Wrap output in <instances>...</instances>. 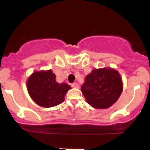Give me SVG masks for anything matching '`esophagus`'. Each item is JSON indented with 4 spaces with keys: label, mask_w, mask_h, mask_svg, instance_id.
Returning a JSON list of instances; mask_svg holds the SVG:
<instances>
[{
    "label": "esophagus",
    "mask_w": 150,
    "mask_h": 150,
    "mask_svg": "<svg viewBox=\"0 0 150 150\" xmlns=\"http://www.w3.org/2000/svg\"><path fill=\"white\" fill-rule=\"evenodd\" d=\"M72 87H74V88H78L79 87V84H78V83H73V84H72Z\"/></svg>",
    "instance_id": "esophagus-1"
}]
</instances>
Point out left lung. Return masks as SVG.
<instances>
[{
	"label": "left lung",
	"mask_w": 150,
	"mask_h": 150,
	"mask_svg": "<svg viewBox=\"0 0 150 150\" xmlns=\"http://www.w3.org/2000/svg\"><path fill=\"white\" fill-rule=\"evenodd\" d=\"M122 89L120 73L111 67L92 70L81 87L87 103L96 109L111 107L119 99Z\"/></svg>",
	"instance_id": "left-lung-1"
}]
</instances>
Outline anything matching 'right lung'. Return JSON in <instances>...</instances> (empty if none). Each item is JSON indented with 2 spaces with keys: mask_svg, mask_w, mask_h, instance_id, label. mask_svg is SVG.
Returning a JSON list of instances; mask_svg holds the SVG:
<instances>
[{
  "mask_svg": "<svg viewBox=\"0 0 150 150\" xmlns=\"http://www.w3.org/2000/svg\"><path fill=\"white\" fill-rule=\"evenodd\" d=\"M52 70L35 71L27 80L28 94L36 104L43 107H52L62 104L71 87L65 83H59Z\"/></svg>",
  "mask_w": 150,
  "mask_h": 150,
  "instance_id": "right-lung-1",
  "label": "right lung"
}]
</instances>
